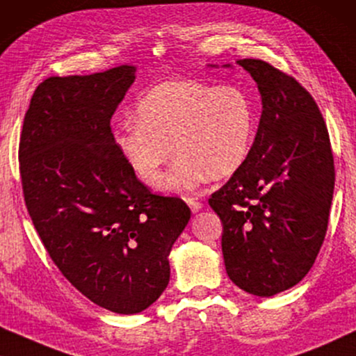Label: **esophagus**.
<instances>
[{
    "label": "esophagus",
    "instance_id": "esophagus-1",
    "mask_svg": "<svg viewBox=\"0 0 356 356\" xmlns=\"http://www.w3.org/2000/svg\"><path fill=\"white\" fill-rule=\"evenodd\" d=\"M185 202H187L190 209H192V213H198L200 209L203 208V204L200 203V202H197V200H195V198H187V200H185Z\"/></svg>",
    "mask_w": 356,
    "mask_h": 356
}]
</instances>
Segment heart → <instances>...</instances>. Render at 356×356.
<instances>
[{
	"instance_id": "heart-1",
	"label": "heart",
	"mask_w": 356,
	"mask_h": 356,
	"mask_svg": "<svg viewBox=\"0 0 356 356\" xmlns=\"http://www.w3.org/2000/svg\"><path fill=\"white\" fill-rule=\"evenodd\" d=\"M257 132V106L235 83L168 80L140 98L135 121L113 134L114 147L140 182L154 187L177 153L161 188L190 192L208 177L224 179L247 161Z\"/></svg>"
}]
</instances>
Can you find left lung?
I'll list each match as a JSON object with an SVG mask.
<instances>
[{
    "instance_id": "8db88e82",
    "label": "left lung",
    "mask_w": 356,
    "mask_h": 356,
    "mask_svg": "<svg viewBox=\"0 0 356 356\" xmlns=\"http://www.w3.org/2000/svg\"><path fill=\"white\" fill-rule=\"evenodd\" d=\"M263 111L243 166L214 192L230 280L273 297L307 276L326 235L334 158L323 114L293 77L261 59H240ZM230 67V64H226Z\"/></svg>"
}]
</instances>
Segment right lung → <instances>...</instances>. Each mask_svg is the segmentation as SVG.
<instances>
[{"label":"right lung","instance_id":"obj_1","mask_svg":"<svg viewBox=\"0 0 356 356\" xmlns=\"http://www.w3.org/2000/svg\"><path fill=\"white\" fill-rule=\"evenodd\" d=\"M134 66L49 77L24 118L19 163L33 226L63 276L98 307L135 314L169 284V253L190 221L153 195L114 147L111 118Z\"/></svg>","mask_w":356,"mask_h":356}]
</instances>
